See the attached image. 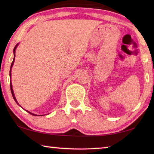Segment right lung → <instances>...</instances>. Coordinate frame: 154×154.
I'll use <instances>...</instances> for the list:
<instances>
[{"instance_id":"1","label":"right lung","mask_w":154,"mask_h":154,"mask_svg":"<svg viewBox=\"0 0 154 154\" xmlns=\"http://www.w3.org/2000/svg\"><path fill=\"white\" fill-rule=\"evenodd\" d=\"M18 45H19V43H17V45L15 46V48H14V60H13V62H12L11 65V68H10V72H9V76H10V78H11V69H12V66H13V65H14V64L15 57V50H16V48H17V47L18 46ZM10 88H11V94H12V96H13V97H14V100L15 101V103H16L18 105L20 106V105H19V103H18L17 100H16V98H15V96L14 92V90H13V87H12V83H11V82H10ZM21 107H22V106H21ZM26 111L28 112V113H29L30 114H31V115H32V116H45V115H36V114H35V113H31V112L28 111H27V110H26Z\"/></svg>"}]
</instances>
